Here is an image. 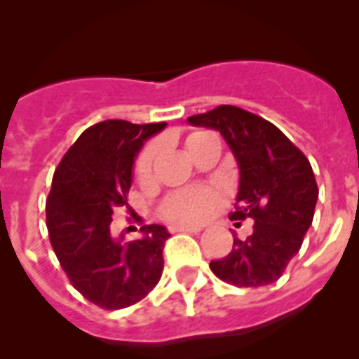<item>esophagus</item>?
<instances>
[{
    "instance_id": "1",
    "label": "esophagus",
    "mask_w": 359,
    "mask_h": 359,
    "mask_svg": "<svg viewBox=\"0 0 359 359\" xmlns=\"http://www.w3.org/2000/svg\"><path fill=\"white\" fill-rule=\"evenodd\" d=\"M203 228L199 226H172L170 228V231L172 233H176V231H183V233H198V231H201Z\"/></svg>"
}]
</instances>
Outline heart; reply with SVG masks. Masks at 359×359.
Listing matches in <instances>:
<instances>
[{
    "label": "heart",
    "mask_w": 359,
    "mask_h": 359,
    "mask_svg": "<svg viewBox=\"0 0 359 359\" xmlns=\"http://www.w3.org/2000/svg\"><path fill=\"white\" fill-rule=\"evenodd\" d=\"M207 136L212 135L207 131L190 133L187 138V145L190 149L198 142L205 140ZM156 154L158 144H149L136 156L133 172H135L136 182L142 185L151 180ZM219 203H221L219 190L212 189V187H187V189L176 190L163 199L160 215L167 223L177 224V226H192V224L205 223L219 207Z\"/></svg>",
    "instance_id": "1"
}]
</instances>
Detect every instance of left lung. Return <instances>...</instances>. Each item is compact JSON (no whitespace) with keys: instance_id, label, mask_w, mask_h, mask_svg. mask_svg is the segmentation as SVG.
Returning a JSON list of instances; mask_svg holds the SVG:
<instances>
[{"instance_id":"obj_1","label":"left lung","mask_w":359,"mask_h":359,"mask_svg":"<svg viewBox=\"0 0 359 359\" xmlns=\"http://www.w3.org/2000/svg\"><path fill=\"white\" fill-rule=\"evenodd\" d=\"M190 123L217 129L241 169L236 212L241 226L253 219L246 239L233 237L226 257L210 262L217 278L237 287L278 280L298 253L315 215L318 185L309 160L277 126L237 106H217Z\"/></svg>"}]
</instances>
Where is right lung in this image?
<instances>
[{"label": "right lung", "mask_w": 359, "mask_h": 359, "mask_svg": "<svg viewBox=\"0 0 359 359\" xmlns=\"http://www.w3.org/2000/svg\"><path fill=\"white\" fill-rule=\"evenodd\" d=\"M165 122L104 120L86 129L53 172L46 199L50 243L66 277L86 300L107 311L140 302L163 271L161 224L142 228L144 237L122 243L111 233L113 212L128 203L133 161Z\"/></svg>", "instance_id": "obj_1"}]
</instances>
